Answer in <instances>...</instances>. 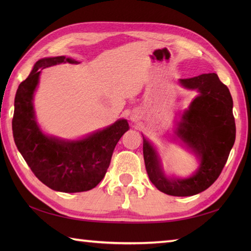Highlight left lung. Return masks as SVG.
I'll return each instance as SVG.
<instances>
[{"label": "left lung", "instance_id": "8db88e82", "mask_svg": "<svg viewBox=\"0 0 251 251\" xmlns=\"http://www.w3.org/2000/svg\"><path fill=\"white\" fill-rule=\"evenodd\" d=\"M180 83L200 92L184 112L177 131L200 156V169L189 179H167L155 151L145 138L143 158L149 178L159 191L173 196H192L209 188L220 176L235 142L236 127L230 90L216 73L181 78Z\"/></svg>", "mask_w": 251, "mask_h": 251}]
</instances>
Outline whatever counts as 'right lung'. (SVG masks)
Masks as SVG:
<instances>
[{"mask_svg": "<svg viewBox=\"0 0 251 251\" xmlns=\"http://www.w3.org/2000/svg\"><path fill=\"white\" fill-rule=\"evenodd\" d=\"M61 62L77 63L65 56L44 58L20 83L15 97L13 135L21 155L41 182L55 191L76 193L94 189L103 179L116 143L129 127L127 121L120 120L88 138L71 142L45 136L35 122L32 98L41 71Z\"/></svg>", "mask_w": 251, "mask_h": 251, "instance_id": "right-lung-1", "label": "right lung"}]
</instances>
